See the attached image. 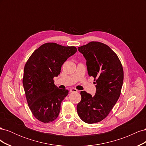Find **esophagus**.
Returning <instances> with one entry per match:
<instances>
[{
  "label": "esophagus",
  "mask_w": 146,
  "mask_h": 146,
  "mask_svg": "<svg viewBox=\"0 0 146 146\" xmlns=\"http://www.w3.org/2000/svg\"><path fill=\"white\" fill-rule=\"evenodd\" d=\"M77 91H78V90H76V88H71V89L70 90V92H77Z\"/></svg>",
  "instance_id": "obj_1"
}]
</instances>
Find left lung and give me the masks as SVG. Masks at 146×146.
I'll return each instance as SVG.
<instances>
[{
    "label": "left lung",
    "instance_id": "left-lung-1",
    "mask_svg": "<svg viewBox=\"0 0 146 146\" xmlns=\"http://www.w3.org/2000/svg\"><path fill=\"white\" fill-rule=\"evenodd\" d=\"M86 60L88 75L94 77L96 92L91 96L80 92L77 113L88 123L100 122L107 117L121 94L123 80L122 66L117 55L104 43L90 42L78 47Z\"/></svg>",
    "mask_w": 146,
    "mask_h": 146
}]
</instances>
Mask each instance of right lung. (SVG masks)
<instances>
[{"label": "right lung", "mask_w": 146, "mask_h": 146, "mask_svg": "<svg viewBox=\"0 0 146 146\" xmlns=\"http://www.w3.org/2000/svg\"><path fill=\"white\" fill-rule=\"evenodd\" d=\"M77 51L74 46L47 42L35 50L26 62L24 89L30 111L38 121L48 123L58 116L61 104L69 91L57 88L54 78L60 74L63 64Z\"/></svg>", "instance_id": "add662e5"}]
</instances>
